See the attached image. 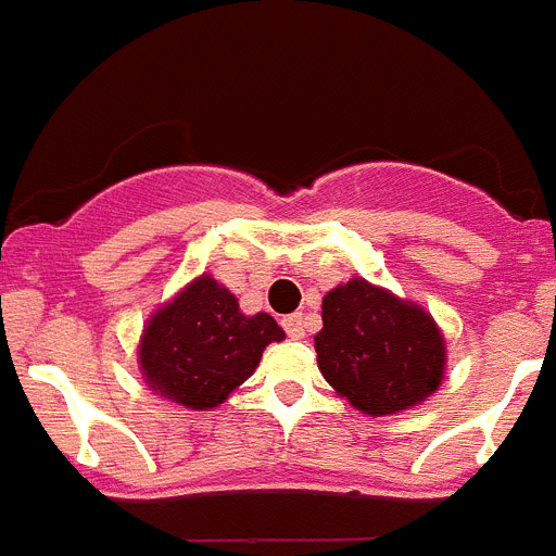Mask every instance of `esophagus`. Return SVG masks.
Masks as SVG:
<instances>
[{
    "label": "esophagus",
    "instance_id": "1",
    "mask_svg": "<svg viewBox=\"0 0 556 556\" xmlns=\"http://www.w3.org/2000/svg\"><path fill=\"white\" fill-rule=\"evenodd\" d=\"M283 331H287L292 339L306 337V323H303V314H289V317H283Z\"/></svg>",
    "mask_w": 556,
    "mask_h": 556
}]
</instances>
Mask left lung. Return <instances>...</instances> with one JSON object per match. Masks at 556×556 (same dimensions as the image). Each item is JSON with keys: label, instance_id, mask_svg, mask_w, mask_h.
Here are the masks:
<instances>
[{"label": "left lung", "instance_id": "obj_1", "mask_svg": "<svg viewBox=\"0 0 556 556\" xmlns=\"http://www.w3.org/2000/svg\"><path fill=\"white\" fill-rule=\"evenodd\" d=\"M314 351L328 384L372 417L420 404L443 381L445 345L434 320L365 278L323 298Z\"/></svg>", "mask_w": 556, "mask_h": 556}]
</instances>
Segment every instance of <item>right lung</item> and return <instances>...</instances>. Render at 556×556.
I'll return each mask as SVG.
<instances>
[{
	"label": "right lung",
	"instance_id": "right-lung-1",
	"mask_svg": "<svg viewBox=\"0 0 556 556\" xmlns=\"http://www.w3.org/2000/svg\"><path fill=\"white\" fill-rule=\"evenodd\" d=\"M281 339L269 314L248 317L228 289L203 275L147 323L139 362L155 392L189 409H214Z\"/></svg>",
	"mask_w": 556,
	"mask_h": 556
}]
</instances>
